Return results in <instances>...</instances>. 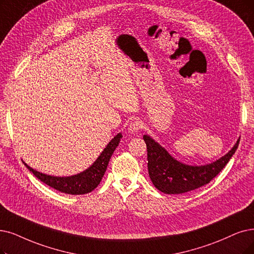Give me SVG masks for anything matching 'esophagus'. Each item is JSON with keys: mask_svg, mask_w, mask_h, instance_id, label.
<instances>
[{"mask_svg": "<svg viewBox=\"0 0 254 254\" xmlns=\"http://www.w3.org/2000/svg\"><path fill=\"white\" fill-rule=\"evenodd\" d=\"M141 128H143V123L139 120H133L131 123L129 124V131L130 132H137Z\"/></svg>", "mask_w": 254, "mask_h": 254, "instance_id": "obj_1", "label": "esophagus"}]
</instances>
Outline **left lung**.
I'll return each mask as SVG.
<instances>
[{"label": "left lung", "instance_id": "8db88e82", "mask_svg": "<svg viewBox=\"0 0 254 254\" xmlns=\"http://www.w3.org/2000/svg\"><path fill=\"white\" fill-rule=\"evenodd\" d=\"M147 145L148 171L154 187L165 194H182L207 185L223 170L238 149L237 144L218 160L204 166H189L172 157L149 135L143 136Z\"/></svg>", "mask_w": 254, "mask_h": 254}]
</instances>
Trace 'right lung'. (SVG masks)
I'll use <instances>...</instances> for the list:
<instances>
[{
	"label": "right lung",
	"instance_id": "1",
	"mask_svg": "<svg viewBox=\"0 0 254 254\" xmlns=\"http://www.w3.org/2000/svg\"><path fill=\"white\" fill-rule=\"evenodd\" d=\"M122 134L118 133L113 139L107 144L106 148L102 151V153L97 158L94 164L85 171L81 172L80 174L68 176V177H57L43 174L40 172L33 170L27 164L25 166L32 172L35 177L40 181H43L47 186L53 188L59 191L69 195H83L94 190L100 184L104 176L105 171L107 169L109 159L118 147Z\"/></svg>",
	"mask_w": 254,
	"mask_h": 254
}]
</instances>
